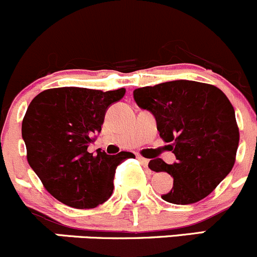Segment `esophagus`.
Wrapping results in <instances>:
<instances>
[{
	"mask_svg": "<svg viewBox=\"0 0 257 257\" xmlns=\"http://www.w3.org/2000/svg\"><path fill=\"white\" fill-rule=\"evenodd\" d=\"M138 161L141 162V163L143 164L144 167H147V166H148V163H149V159L144 158V157H142V156H138Z\"/></svg>",
	"mask_w": 257,
	"mask_h": 257,
	"instance_id": "34e87169",
	"label": "esophagus"
}]
</instances>
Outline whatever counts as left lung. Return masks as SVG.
Instances as JSON below:
<instances>
[{"mask_svg":"<svg viewBox=\"0 0 257 257\" xmlns=\"http://www.w3.org/2000/svg\"><path fill=\"white\" fill-rule=\"evenodd\" d=\"M134 100L152 111L159 136L177 162L153 159L148 167L173 177V188L162 196L174 205L207 197L232 169L240 132L235 109L222 90L198 81L174 80L134 90Z\"/></svg>","mask_w":257,"mask_h":257,"instance_id":"1","label":"left lung"}]
</instances>
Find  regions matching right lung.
Listing matches in <instances>:
<instances>
[{"instance_id":"obj_1","label":"right lung","mask_w":257,"mask_h":257,"mask_svg":"<svg viewBox=\"0 0 257 257\" xmlns=\"http://www.w3.org/2000/svg\"><path fill=\"white\" fill-rule=\"evenodd\" d=\"M125 89L101 91L54 88L35 96L22 120L27 162L45 189L74 208H94L113 193L114 174L121 162L134 158L120 152L89 153V143L101 132L105 111Z\"/></svg>"}]
</instances>
